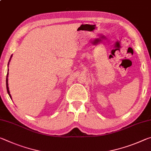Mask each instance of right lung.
I'll list each match as a JSON object with an SVG mask.
<instances>
[{
  "label": "right lung",
  "instance_id": "add662e5",
  "mask_svg": "<svg viewBox=\"0 0 151 151\" xmlns=\"http://www.w3.org/2000/svg\"><path fill=\"white\" fill-rule=\"evenodd\" d=\"M12 55H11V58H10V60H9V62L10 61H11V58H12ZM9 64H8V67H9ZM8 76H9V68H8V73H7V75H6V90H7V93H8V94H9V96H10V98H11V99H12V97H11V94H10V91H9V83H8Z\"/></svg>",
  "mask_w": 151,
  "mask_h": 151
}]
</instances>
